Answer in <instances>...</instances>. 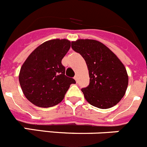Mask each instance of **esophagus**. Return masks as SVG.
<instances>
[{
  "mask_svg": "<svg viewBox=\"0 0 147 147\" xmlns=\"http://www.w3.org/2000/svg\"><path fill=\"white\" fill-rule=\"evenodd\" d=\"M74 79L76 80V82H78V76H77V75H75V76L74 77Z\"/></svg>",
  "mask_w": 147,
  "mask_h": 147,
  "instance_id": "34e87169",
  "label": "esophagus"
}]
</instances>
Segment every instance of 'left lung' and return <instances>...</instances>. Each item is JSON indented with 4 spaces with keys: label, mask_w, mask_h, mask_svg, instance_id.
<instances>
[{
    "label": "left lung",
    "mask_w": 147,
    "mask_h": 147,
    "mask_svg": "<svg viewBox=\"0 0 147 147\" xmlns=\"http://www.w3.org/2000/svg\"><path fill=\"white\" fill-rule=\"evenodd\" d=\"M72 48L82 55L88 67L89 84L81 89L86 100L102 109L116 105L128 85L127 73L121 61L98 41L78 39L72 42Z\"/></svg>",
    "instance_id": "obj_1"
}]
</instances>
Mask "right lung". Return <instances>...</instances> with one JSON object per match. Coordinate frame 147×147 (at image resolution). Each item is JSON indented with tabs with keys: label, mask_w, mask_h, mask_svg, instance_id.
Wrapping results in <instances>:
<instances>
[{
	"label": "right lung",
	"mask_w": 147,
	"mask_h": 147,
	"mask_svg": "<svg viewBox=\"0 0 147 147\" xmlns=\"http://www.w3.org/2000/svg\"><path fill=\"white\" fill-rule=\"evenodd\" d=\"M71 42L67 39H53L44 42L30 54L22 64L19 81L26 98L42 108L56 105L62 101L71 84L72 78L65 75L61 60Z\"/></svg>",
	"instance_id": "add662e5"
}]
</instances>
